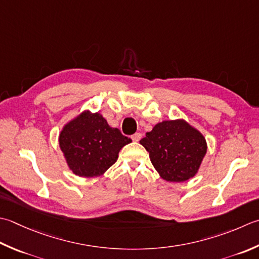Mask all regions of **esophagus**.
I'll list each match as a JSON object with an SVG mask.
<instances>
[{
  "label": "esophagus",
  "instance_id": "esophagus-1",
  "mask_svg": "<svg viewBox=\"0 0 259 259\" xmlns=\"http://www.w3.org/2000/svg\"><path fill=\"white\" fill-rule=\"evenodd\" d=\"M131 139H133L134 141H139L141 139V134L139 133H136L135 135L131 136Z\"/></svg>",
  "mask_w": 259,
  "mask_h": 259
}]
</instances>
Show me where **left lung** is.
I'll use <instances>...</instances> for the list:
<instances>
[{"label":"left lung","instance_id":"8db88e82","mask_svg":"<svg viewBox=\"0 0 259 259\" xmlns=\"http://www.w3.org/2000/svg\"><path fill=\"white\" fill-rule=\"evenodd\" d=\"M164 180L184 182L193 177L206 153L204 137L183 120L157 123L140 140Z\"/></svg>","mask_w":259,"mask_h":259}]
</instances>
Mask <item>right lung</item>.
I'll return each instance as SVG.
<instances>
[{"label": "right lung", "mask_w": 259, "mask_h": 259, "mask_svg": "<svg viewBox=\"0 0 259 259\" xmlns=\"http://www.w3.org/2000/svg\"><path fill=\"white\" fill-rule=\"evenodd\" d=\"M129 143L131 139L111 128L102 115L89 111L66 124L59 135L60 149L69 168L83 177L102 175Z\"/></svg>", "instance_id": "right-lung-1"}]
</instances>
